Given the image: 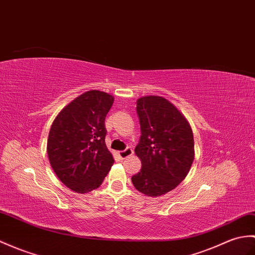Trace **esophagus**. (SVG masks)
Segmentation results:
<instances>
[{
    "instance_id": "esophagus-1",
    "label": "esophagus",
    "mask_w": 255,
    "mask_h": 255,
    "mask_svg": "<svg viewBox=\"0 0 255 255\" xmlns=\"http://www.w3.org/2000/svg\"><path fill=\"white\" fill-rule=\"evenodd\" d=\"M131 154H132V150L130 149V147H126V149L124 150V151L118 152V155H120V157L123 158V159L124 158H127L128 156H130Z\"/></svg>"
}]
</instances>
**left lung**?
Returning a JSON list of instances; mask_svg holds the SVG:
<instances>
[{"mask_svg": "<svg viewBox=\"0 0 255 255\" xmlns=\"http://www.w3.org/2000/svg\"><path fill=\"white\" fill-rule=\"evenodd\" d=\"M137 114L141 135L134 152L142 167L131 180L138 191L161 197L189 173L194 158L192 130L176 106L162 97L138 99Z\"/></svg>", "mask_w": 255, "mask_h": 255, "instance_id": "1", "label": "left lung"}]
</instances>
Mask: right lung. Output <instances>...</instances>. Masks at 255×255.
I'll return each instance as SVG.
<instances>
[{
    "instance_id": "1",
    "label": "right lung",
    "mask_w": 255,
    "mask_h": 255,
    "mask_svg": "<svg viewBox=\"0 0 255 255\" xmlns=\"http://www.w3.org/2000/svg\"><path fill=\"white\" fill-rule=\"evenodd\" d=\"M114 98L91 90L60 112L47 139L51 166L65 186L78 193L99 188L114 163L105 144V117Z\"/></svg>"
}]
</instances>
